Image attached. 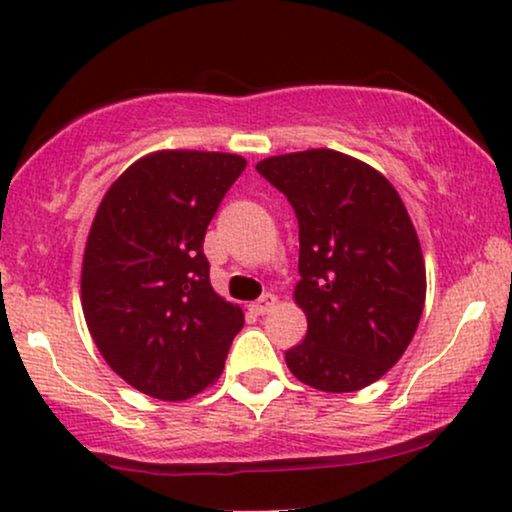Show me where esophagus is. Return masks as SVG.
<instances>
[{
  "label": "esophagus",
  "mask_w": 512,
  "mask_h": 512,
  "mask_svg": "<svg viewBox=\"0 0 512 512\" xmlns=\"http://www.w3.org/2000/svg\"><path fill=\"white\" fill-rule=\"evenodd\" d=\"M274 306H276V295H271V292H264V295L257 299V302H252V311L264 316V313H269L271 309H274Z\"/></svg>",
  "instance_id": "esophagus-1"
}]
</instances>
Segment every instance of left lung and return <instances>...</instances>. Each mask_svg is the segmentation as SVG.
Masks as SVG:
<instances>
[{
	"instance_id": "1",
	"label": "left lung",
	"mask_w": 512,
	"mask_h": 512,
	"mask_svg": "<svg viewBox=\"0 0 512 512\" xmlns=\"http://www.w3.org/2000/svg\"><path fill=\"white\" fill-rule=\"evenodd\" d=\"M299 222L295 302L309 330L285 353L306 386L351 393L398 363L417 332L426 267L414 224L391 182L335 149L257 163Z\"/></svg>"
}]
</instances>
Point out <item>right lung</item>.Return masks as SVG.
Instances as JSON below:
<instances>
[{
  "label": "right lung",
  "mask_w": 512,
  "mask_h": 512,
  "mask_svg": "<svg viewBox=\"0 0 512 512\" xmlns=\"http://www.w3.org/2000/svg\"><path fill=\"white\" fill-rule=\"evenodd\" d=\"M245 159L166 149L107 189L81 267L86 325L107 365L159 400H187L222 374L243 311L210 285L203 238Z\"/></svg>",
  "instance_id": "1"
}]
</instances>
